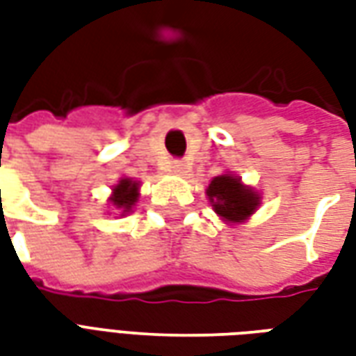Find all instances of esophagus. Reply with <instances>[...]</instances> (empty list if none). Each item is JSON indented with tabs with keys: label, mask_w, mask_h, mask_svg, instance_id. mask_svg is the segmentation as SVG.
<instances>
[{
	"label": "esophagus",
	"mask_w": 356,
	"mask_h": 356,
	"mask_svg": "<svg viewBox=\"0 0 356 356\" xmlns=\"http://www.w3.org/2000/svg\"><path fill=\"white\" fill-rule=\"evenodd\" d=\"M170 171H173V173H185V162L183 160H173V162L170 163Z\"/></svg>",
	"instance_id": "1"
}]
</instances>
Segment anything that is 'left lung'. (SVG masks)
Segmentation results:
<instances>
[{
	"label": "left lung",
	"mask_w": 356,
	"mask_h": 356,
	"mask_svg": "<svg viewBox=\"0 0 356 356\" xmlns=\"http://www.w3.org/2000/svg\"><path fill=\"white\" fill-rule=\"evenodd\" d=\"M208 196L217 216L232 223L248 219L259 204L257 194L252 193V188H246L240 183V179L232 175L213 179L208 186Z\"/></svg>",
	"instance_id": "1"
}]
</instances>
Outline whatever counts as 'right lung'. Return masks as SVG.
<instances>
[{"label":"right lung","instance_id":"obj_1","mask_svg":"<svg viewBox=\"0 0 356 356\" xmlns=\"http://www.w3.org/2000/svg\"><path fill=\"white\" fill-rule=\"evenodd\" d=\"M137 188H139V183L129 181V179H122V181H120V185L114 186V194H112L110 202H112L118 209H122V211L125 213V211H129V209H131L133 204H135L137 198H139Z\"/></svg>","mask_w":356,"mask_h":356}]
</instances>
